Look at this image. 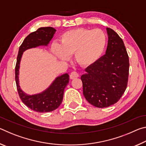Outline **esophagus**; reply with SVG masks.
<instances>
[{"instance_id":"esophagus-1","label":"esophagus","mask_w":146,"mask_h":146,"mask_svg":"<svg viewBox=\"0 0 146 146\" xmlns=\"http://www.w3.org/2000/svg\"><path fill=\"white\" fill-rule=\"evenodd\" d=\"M79 76V73L76 72V71H73L70 74V78L71 79H75L76 78H78Z\"/></svg>"}]
</instances>
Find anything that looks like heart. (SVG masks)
<instances>
[{
    "mask_svg": "<svg viewBox=\"0 0 146 146\" xmlns=\"http://www.w3.org/2000/svg\"><path fill=\"white\" fill-rule=\"evenodd\" d=\"M106 36L102 29L78 28L66 31L60 36V44H53L51 49L56 56L67 60L73 54L74 60L80 66L95 62L105 48Z\"/></svg>",
    "mask_w": 146,
    "mask_h": 146,
    "instance_id": "1",
    "label": "heart"
}]
</instances>
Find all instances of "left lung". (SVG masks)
<instances>
[{
  "label": "left lung",
  "mask_w": 146,
  "mask_h": 146,
  "mask_svg": "<svg viewBox=\"0 0 146 146\" xmlns=\"http://www.w3.org/2000/svg\"><path fill=\"white\" fill-rule=\"evenodd\" d=\"M106 54L86 69L81 76L83 94L91 105L107 108L117 103L124 93L129 76V56L119 35L107 28Z\"/></svg>",
  "instance_id": "obj_1"
}]
</instances>
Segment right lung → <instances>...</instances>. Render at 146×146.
<instances>
[{"instance_id": "1", "label": "right lung", "mask_w": 146, "mask_h": 146, "mask_svg": "<svg viewBox=\"0 0 146 146\" xmlns=\"http://www.w3.org/2000/svg\"><path fill=\"white\" fill-rule=\"evenodd\" d=\"M56 29L52 27H44L32 32L24 39L20 46L15 66V81L19 97L27 107L36 112L53 111L59 107L63 99L64 91L69 83V75L65 73L56 78L51 86L41 93L28 95L20 88L19 73L20 62L24 51L39 46H47L53 38Z\"/></svg>"}]
</instances>
